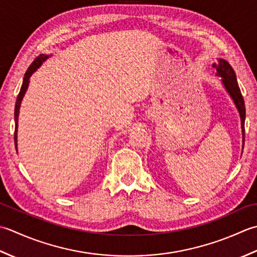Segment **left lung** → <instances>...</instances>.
Segmentation results:
<instances>
[{"label":"left lung","instance_id":"left-lung-1","mask_svg":"<svg viewBox=\"0 0 257 257\" xmlns=\"http://www.w3.org/2000/svg\"><path fill=\"white\" fill-rule=\"evenodd\" d=\"M214 69L217 72V76L222 77V83L224 87L226 88L229 96L232 97L233 102L236 105L237 111L239 113L240 117V127H242V138H243V146L244 148V141H245V104L244 98L242 96V93L238 87V83L236 80V74L233 70V67L228 64L227 61L223 59H217L215 63H213L212 65Z\"/></svg>","mask_w":257,"mask_h":257}]
</instances>
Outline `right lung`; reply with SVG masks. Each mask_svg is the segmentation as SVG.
<instances>
[{"instance_id": "1", "label": "right lung", "mask_w": 257, "mask_h": 257, "mask_svg": "<svg viewBox=\"0 0 257 257\" xmlns=\"http://www.w3.org/2000/svg\"><path fill=\"white\" fill-rule=\"evenodd\" d=\"M49 55H44V54H41L40 56L36 57V59L32 62V64L29 66L28 71L25 72L24 74V78H23V83H22V86H21V90L20 93L18 95L17 98V103H15V109H14V121H15V132H14V143H15V149H17V145H18V122H19V113H20V106H21V102H22L24 94L28 90L29 87V82H30V77L32 76L33 73L39 69V67L43 64V62L46 61L48 59Z\"/></svg>"}]
</instances>
